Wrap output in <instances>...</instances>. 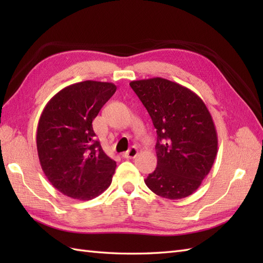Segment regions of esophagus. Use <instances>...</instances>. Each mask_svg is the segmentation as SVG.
Returning <instances> with one entry per match:
<instances>
[{
    "label": "esophagus",
    "instance_id": "esophagus-1",
    "mask_svg": "<svg viewBox=\"0 0 263 263\" xmlns=\"http://www.w3.org/2000/svg\"><path fill=\"white\" fill-rule=\"evenodd\" d=\"M137 155H138V149L135 146H133L130 149H128L126 153L123 154V157H124V158H135Z\"/></svg>",
    "mask_w": 263,
    "mask_h": 263
}]
</instances>
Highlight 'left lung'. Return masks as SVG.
<instances>
[{
	"label": "left lung",
	"instance_id": "1",
	"mask_svg": "<svg viewBox=\"0 0 263 263\" xmlns=\"http://www.w3.org/2000/svg\"><path fill=\"white\" fill-rule=\"evenodd\" d=\"M130 86L157 130V167L144 183L159 197H189L209 174L218 152L208 108L197 93L163 78L131 81Z\"/></svg>",
	"mask_w": 263,
	"mask_h": 263
}]
</instances>
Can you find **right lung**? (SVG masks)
Returning <instances> with one entry per match:
<instances>
[{"instance_id":"add662e5","label":"right lung","mask_w":263,"mask_h":263,"mask_svg":"<svg viewBox=\"0 0 263 263\" xmlns=\"http://www.w3.org/2000/svg\"><path fill=\"white\" fill-rule=\"evenodd\" d=\"M115 91L110 82H78L59 91L43 110L36 136L39 161L66 197L90 200L110 185L116 163L96 140L92 121Z\"/></svg>"}]
</instances>
